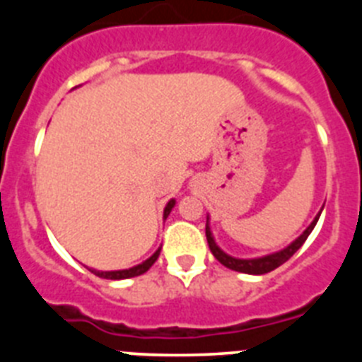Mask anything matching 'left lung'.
<instances>
[{"label": "left lung", "instance_id": "obj_1", "mask_svg": "<svg viewBox=\"0 0 362 362\" xmlns=\"http://www.w3.org/2000/svg\"><path fill=\"white\" fill-rule=\"evenodd\" d=\"M319 216H321V212L317 214V217L312 221V225H310L305 232L300 233L299 238H297L292 245L286 246L284 250L276 252V254L264 255V257L235 259V257H232V255L225 254V252L221 250L219 246L216 245V241H214L212 232H210V228H209V221H206V241H209L210 252H212L214 257H216L221 264H225V267L230 268V270L243 272V274H254V276H261V274H268V272L276 270L277 267H281L283 263H286V261H288V259L292 257L297 250H299L300 246H303V243H305L306 239H308L310 233H312V230H313V226H315V223H317Z\"/></svg>", "mask_w": 362, "mask_h": 362}]
</instances>
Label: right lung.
<instances>
[{
    "label": "right lung",
    "instance_id": "add662e5",
    "mask_svg": "<svg viewBox=\"0 0 362 362\" xmlns=\"http://www.w3.org/2000/svg\"><path fill=\"white\" fill-rule=\"evenodd\" d=\"M174 204H175V201L172 199V201H168V204H166V206H165V216H163V217H165V219H166V217H168L170 210L174 209ZM159 252H161V248H159V250H156V254H153L150 259H146L145 263L137 264V267H134V268H129V270H117V272L90 270V272H92V274H95V276H98V277H103V279H129V277L141 276V274H145V272L148 270V268L152 267V264L156 263V261H158Z\"/></svg>",
    "mask_w": 362,
    "mask_h": 362
}]
</instances>
